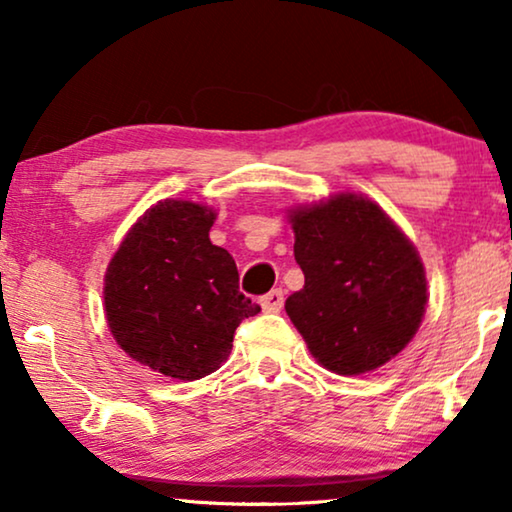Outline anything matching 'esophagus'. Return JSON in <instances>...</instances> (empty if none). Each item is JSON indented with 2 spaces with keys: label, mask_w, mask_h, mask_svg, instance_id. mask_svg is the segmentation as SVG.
<instances>
[{
  "label": "esophagus",
  "mask_w": 512,
  "mask_h": 512,
  "mask_svg": "<svg viewBox=\"0 0 512 512\" xmlns=\"http://www.w3.org/2000/svg\"><path fill=\"white\" fill-rule=\"evenodd\" d=\"M284 305V293L282 289H272L270 293H265L261 298V307L265 312H279Z\"/></svg>",
  "instance_id": "esophagus-1"
}]
</instances>
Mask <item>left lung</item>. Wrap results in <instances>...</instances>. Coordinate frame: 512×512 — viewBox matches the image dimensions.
<instances>
[{
    "instance_id": "8db88e82",
    "label": "left lung",
    "mask_w": 512,
    "mask_h": 512,
    "mask_svg": "<svg viewBox=\"0 0 512 512\" xmlns=\"http://www.w3.org/2000/svg\"><path fill=\"white\" fill-rule=\"evenodd\" d=\"M286 219L305 286L284 307L314 359L338 375H361L401 354L429 300L415 244L361 193L298 205Z\"/></svg>"
}]
</instances>
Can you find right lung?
I'll list each match as a JSON object with an SVG mask.
<instances>
[{
    "instance_id": "obj_1",
    "label": "right lung",
    "mask_w": 512,
    "mask_h": 512,
    "mask_svg": "<svg viewBox=\"0 0 512 512\" xmlns=\"http://www.w3.org/2000/svg\"><path fill=\"white\" fill-rule=\"evenodd\" d=\"M216 212L167 198L123 237L104 275V314L130 359L200 380L228 359L235 328L261 307L240 293L233 256L209 240Z\"/></svg>"
}]
</instances>
